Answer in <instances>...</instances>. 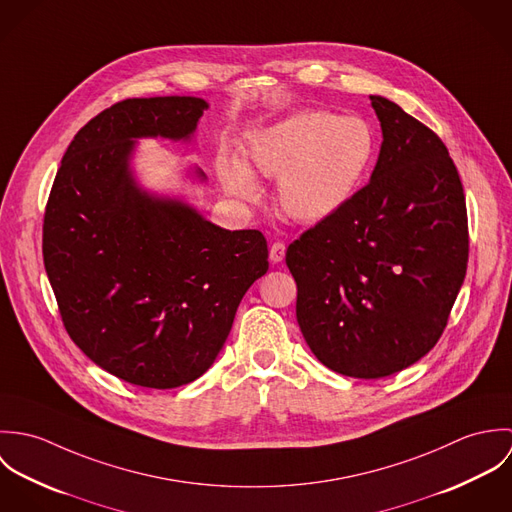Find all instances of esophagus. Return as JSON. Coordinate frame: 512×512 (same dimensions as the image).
I'll return each mask as SVG.
<instances>
[{
	"label": "esophagus",
	"instance_id": "1",
	"mask_svg": "<svg viewBox=\"0 0 512 512\" xmlns=\"http://www.w3.org/2000/svg\"><path fill=\"white\" fill-rule=\"evenodd\" d=\"M284 256H286V244L284 242H274L272 246H270V262L272 264H278V262H282L284 260Z\"/></svg>",
	"mask_w": 512,
	"mask_h": 512
}]
</instances>
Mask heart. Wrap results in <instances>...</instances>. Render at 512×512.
<instances>
[{"mask_svg": "<svg viewBox=\"0 0 512 512\" xmlns=\"http://www.w3.org/2000/svg\"><path fill=\"white\" fill-rule=\"evenodd\" d=\"M374 155V134L357 116L329 110H301L254 132L246 144V165L220 157V179L238 199L258 197L249 173L278 177L276 203L288 219L315 224L339 213L355 195Z\"/></svg>", "mask_w": 512, "mask_h": 512, "instance_id": "heart-1", "label": "heart"}]
</instances>
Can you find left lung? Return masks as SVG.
<instances>
[{
  "label": "left lung",
  "mask_w": 512,
  "mask_h": 512,
  "mask_svg": "<svg viewBox=\"0 0 512 512\" xmlns=\"http://www.w3.org/2000/svg\"><path fill=\"white\" fill-rule=\"evenodd\" d=\"M382 146L370 181L293 240L286 264L313 355L335 372L382 378L430 353L465 280V193L438 134L370 96Z\"/></svg>",
  "instance_id": "left-lung-1"
}]
</instances>
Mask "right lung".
<instances>
[{
    "label": "right lung",
    "instance_id": "obj_1",
    "mask_svg": "<svg viewBox=\"0 0 512 512\" xmlns=\"http://www.w3.org/2000/svg\"><path fill=\"white\" fill-rule=\"evenodd\" d=\"M207 102L128 98L78 130L43 219V262L74 345L136 386L175 388L215 363L246 290L268 272L260 230H224L140 191L134 138L187 140Z\"/></svg>",
    "mask_w": 512,
    "mask_h": 512
}]
</instances>
